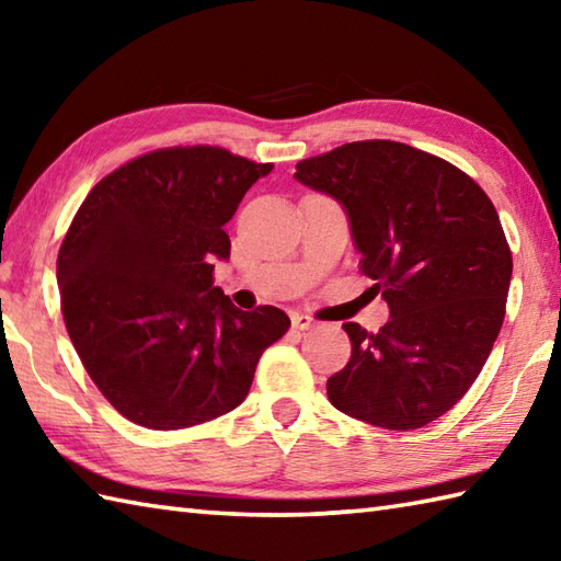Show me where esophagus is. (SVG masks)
I'll use <instances>...</instances> for the list:
<instances>
[{"label":"esophagus","instance_id":"esophagus-1","mask_svg":"<svg viewBox=\"0 0 561 561\" xmlns=\"http://www.w3.org/2000/svg\"><path fill=\"white\" fill-rule=\"evenodd\" d=\"M291 325H294L296 330H311V328H316V320L304 316V313H294V316H291Z\"/></svg>","mask_w":561,"mask_h":561}]
</instances>
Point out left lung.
Instances as JSON below:
<instances>
[{
	"instance_id": "left-lung-1",
	"label": "left lung",
	"mask_w": 561,
	"mask_h": 561,
	"mask_svg": "<svg viewBox=\"0 0 561 561\" xmlns=\"http://www.w3.org/2000/svg\"><path fill=\"white\" fill-rule=\"evenodd\" d=\"M296 181L347 211L362 272L390 318L344 323L347 366L328 398L366 424L410 432L438 420L480 376L504 323L511 250L484 190L400 141H352L296 163Z\"/></svg>"
}]
</instances>
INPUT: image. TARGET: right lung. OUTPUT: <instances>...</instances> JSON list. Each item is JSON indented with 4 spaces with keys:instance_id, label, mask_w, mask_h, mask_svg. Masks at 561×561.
<instances>
[{
    "instance_id": "1",
    "label": "right lung",
    "mask_w": 561,
    "mask_h": 561,
    "mask_svg": "<svg viewBox=\"0 0 561 561\" xmlns=\"http://www.w3.org/2000/svg\"><path fill=\"white\" fill-rule=\"evenodd\" d=\"M272 163L219 147L145 153L105 175L57 255L62 316L79 359L113 408L171 432L238 408L255 366L289 330L274 306L241 311L214 287L224 226Z\"/></svg>"
}]
</instances>
